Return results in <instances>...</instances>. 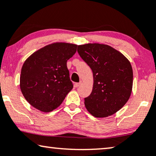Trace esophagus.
<instances>
[{"label":"esophagus","instance_id":"esophagus-1","mask_svg":"<svg viewBox=\"0 0 156 156\" xmlns=\"http://www.w3.org/2000/svg\"><path fill=\"white\" fill-rule=\"evenodd\" d=\"M82 84V81H80V82H78V83H75V84H74V86H75L76 87H80L81 84Z\"/></svg>","mask_w":156,"mask_h":156}]
</instances>
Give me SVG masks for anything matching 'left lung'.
<instances>
[{
  "instance_id": "left-lung-1",
  "label": "left lung",
  "mask_w": 156,
  "mask_h": 156,
  "mask_svg": "<svg viewBox=\"0 0 156 156\" xmlns=\"http://www.w3.org/2000/svg\"><path fill=\"white\" fill-rule=\"evenodd\" d=\"M77 52L92 70L91 94L84 99L87 111L97 118L114 114L126 104L133 87V69L122 53L108 44L78 45Z\"/></svg>"
}]
</instances>
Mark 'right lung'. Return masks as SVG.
<instances>
[{
	"instance_id": "obj_1",
	"label": "right lung",
	"mask_w": 156,
	"mask_h": 156,
	"mask_svg": "<svg viewBox=\"0 0 156 156\" xmlns=\"http://www.w3.org/2000/svg\"><path fill=\"white\" fill-rule=\"evenodd\" d=\"M77 45L53 42L27 58L20 77L21 92L27 101L42 112H50L62 103L73 88L67 67Z\"/></svg>"
}]
</instances>
